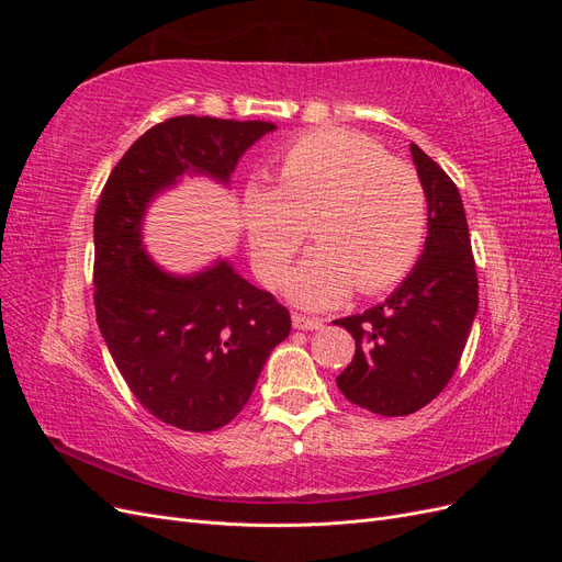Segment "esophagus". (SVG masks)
I'll use <instances>...</instances> for the list:
<instances>
[{"label":"esophagus","mask_w":562,"mask_h":562,"mask_svg":"<svg viewBox=\"0 0 562 562\" xmlns=\"http://www.w3.org/2000/svg\"><path fill=\"white\" fill-rule=\"evenodd\" d=\"M293 328H297V330H318V328H323V321L312 318V316L293 314Z\"/></svg>","instance_id":"34e87169"}]
</instances>
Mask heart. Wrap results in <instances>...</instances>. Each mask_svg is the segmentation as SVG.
Here are the masks:
<instances>
[{
    "label": "heart",
    "mask_w": 562,
    "mask_h": 562,
    "mask_svg": "<svg viewBox=\"0 0 562 562\" xmlns=\"http://www.w3.org/2000/svg\"><path fill=\"white\" fill-rule=\"evenodd\" d=\"M244 227L252 267L279 285L310 225L314 250L285 279L304 310H326L356 291L398 283L427 236V196L411 166L363 135L321 128L283 151L277 187L248 182Z\"/></svg>",
    "instance_id": "1"
}]
</instances>
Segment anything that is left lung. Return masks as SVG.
Segmentation results:
<instances>
[{
    "label": "left lung",
    "instance_id": "1",
    "mask_svg": "<svg viewBox=\"0 0 562 562\" xmlns=\"http://www.w3.org/2000/svg\"><path fill=\"white\" fill-rule=\"evenodd\" d=\"M427 196V241L411 274L382 304L333 321L356 339L337 378L347 401L384 417L413 415L450 382L479 312V279L462 196L448 173L411 143Z\"/></svg>",
    "mask_w": 562,
    "mask_h": 562
}]
</instances>
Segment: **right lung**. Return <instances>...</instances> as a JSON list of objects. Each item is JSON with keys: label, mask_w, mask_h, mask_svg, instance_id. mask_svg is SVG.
I'll return each instance as SVG.
<instances>
[{"label": "right lung", "mask_w": 562, "mask_h": 562, "mask_svg": "<svg viewBox=\"0 0 562 562\" xmlns=\"http://www.w3.org/2000/svg\"><path fill=\"white\" fill-rule=\"evenodd\" d=\"M269 122L173 116L149 128L114 166L93 217L95 318L133 396L184 431L225 427L248 403L291 314L217 258L192 274L155 262L145 215L184 176L229 187Z\"/></svg>", "instance_id": "right-lung-1"}]
</instances>
